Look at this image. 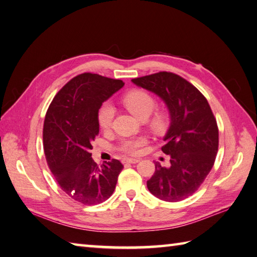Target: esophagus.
I'll return each instance as SVG.
<instances>
[{"mask_svg":"<svg viewBox=\"0 0 257 257\" xmlns=\"http://www.w3.org/2000/svg\"><path fill=\"white\" fill-rule=\"evenodd\" d=\"M139 160L138 159H125L124 160V163H130V164H136L138 163Z\"/></svg>","mask_w":257,"mask_h":257,"instance_id":"34e87169","label":"esophagus"}]
</instances>
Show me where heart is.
<instances>
[{
    "instance_id": "b5f03b06",
    "label": "heart",
    "mask_w": 257,
    "mask_h": 257,
    "mask_svg": "<svg viewBox=\"0 0 257 257\" xmlns=\"http://www.w3.org/2000/svg\"><path fill=\"white\" fill-rule=\"evenodd\" d=\"M123 104L130 112L141 120H146L153 112L155 105L154 97L144 90L132 91L124 96ZM114 115V108L110 103H104L100 106L97 113L98 125L102 130L110 128ZM166 123V116L164 113H157L150 121V125L155 131H161L164 127ZM146 138H133V139H124L120 145V150L128 154H137L141 151L142 148L146 145Z\"/></svg>"
}]
</instances>
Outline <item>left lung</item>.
Listing matches in <instances>:
<instances>
[{
	"mask_svg": "<svg viewBox=\"0 0 257 257\" xmlns=\"http://www.w3.org/2000/svg\"><path fill=\"white\" fill-rule=\"evenodd\" d=\"M166 104L170 125L162 151L170 166L155 162L148 190L159 199L176 203L191 196L213 167L219 148V128L207 98L182 77L160 72L132 79Z\"/></svg>",
	"mask_w": 257,
	"mask_h": 257,
	"instance_id": "8db88e82",
	"label": "left lung"
}]
</instances>
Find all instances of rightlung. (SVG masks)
Wrapping results in <instances>:
<instances>
[{
	"label": "right lung",
	"instance_id": "add662e5",
	"mask_svg": "<svg viewBox=\"0 0 257 257\" xmlns=\"http://www.w3.org/2000/svg\"><path fill=\"white\" fill-rule=\"evenodd\" d=\"M124 82L97 74L74 77L54 96L45 116L44 151L60 188L83 205L109 198L123 165L112 160L98 166L91 158V143L99 132L100 106Z\"/></svg>",
	"mask_w": 257,
	"mask_h": 257
}]
</instances>
